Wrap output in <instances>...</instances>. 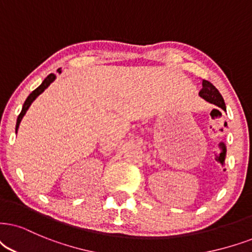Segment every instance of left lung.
Returning a JSON list of instances; mask_svg holds the SVG:
<instances>
[{
	"label": "left lung",
	"mask_w": 252,
	"mask_h": 252,
	"mask_svg": "<svg viewBox=\"0 0 252 252\" xmlns=\"http://www.w3.org/2000/svg\"><path fill=\"white\" fill-rule=\"evenodd\" d=\"M199 95L202 98H205L206 101H208V102L215 104V106L222 108V109H225L223 97H222V95L220 94L218 89L213 86L212 82L202 80V88L201 91L199 92Z\"/></svg>",
	"instance_id": "1"
}]
</instances>
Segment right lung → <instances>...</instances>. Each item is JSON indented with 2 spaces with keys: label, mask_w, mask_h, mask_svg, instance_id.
Returning a JSON list of instances; mask_svg holds the SVG:
<instances>
[{
  "label": "right lung",
  "mask_w": 252,
  "mask_h": 252,
  "mask_svg": "<svg viewBox=\"0 0 252 252\" xmlns=\"http://www.w3.org/2000/svg\"><path fill=\"white\" fill-rule=\"evenodd\" d=\"M58 72H59V73H62V69L59 68V69H58ZM56 76H57V75L55 74V73H51V74H49V75L46 76L45 80H44L43 82H41V85L39 86V87L34 89V91L32 92V93H31L30 95H29L28 98H27V100H25V102H24V104H23V108H22L21 114H20V115H18V117H17V123H16V132H17L18 126H20L21 121H22V119H23V116L25 115V113H27V110L29 109V107H30V104L33 102V100L38 96V95L43 93V92L45 91V89H46L47 87H49L51 82L55 81Z\"/></svg>",
  "instance_id": "right-lung-1"
}]
</instances>
